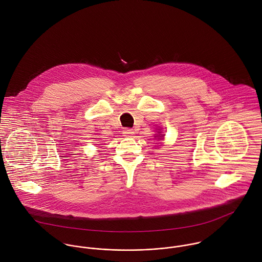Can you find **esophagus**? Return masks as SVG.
I'll list each match as a JSON object with an SVG mask.
<instances>
[{
  "label": "esophagus",
  "mask_w": 262,
  "mask_h": 262,
  "mask_svg": "<svg viewBox=\"0 0 262 262\" xmlns=\"http://www.w3.org/2000/svg\"><path fill=\"white\" fill-rule=\"evenodd\" d=\"M133 133H134L133 130L130 129V128H126V129H124V131H123V134H124V136H126V137H132Z\"/></svg>",
  "instance_id": "obj_1"
}]
</instances>
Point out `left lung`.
Returning a JSON list of instances; mask_svg holds the SVG:
<instances>
[{"instance_id": "1", "label": "left lung", "mask_w": 262, "mask_h": 262, "mask_svg": "<svg viewBox=\"0 0 262 262\" xmlns=\"http://www.w3.org/2000/svg\"><path fill=\"white\" fill-rule=\"evenodd\" d=\"M163 136H164V135H163V134H161V136H160V137H162V138H163ZM156 137H157V136H156ZM162 138H158V139H162Z\"/></svg>"}]
</instances>
